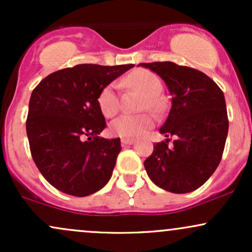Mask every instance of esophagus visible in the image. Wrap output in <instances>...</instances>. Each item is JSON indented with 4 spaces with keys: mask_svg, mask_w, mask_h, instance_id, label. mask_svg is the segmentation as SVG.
<instances>
[{
    "mask_svg": "<svg viewBox=\"0 0 252 252\" xmlns=\"http://www.w3.org/2000/svg\"><path fill=\"white\" fill-rule=\"evenodd\" d=\"M122 146H131V144L135 143V140H132V138H122Z\"/></svg>",
    "mask_w": 252,
    "mask_h": 252,
    "instance_id": "esophagus-1",
    "label": "esophagus"
}]
</instances>
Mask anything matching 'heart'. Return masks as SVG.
<instances>
[{
  "instance_id": "b5f03b06",
  "label": "heart",
  "mask_w": 252,
  "mask_h": 252,
  "mask_svg": "<svg viewBox=\"0 0 252 252\" xmlns=\"http://www.w3.org/2000/svg\"><path fill=\"white\" fill-rule=\"evenodd\" d=\"M121 84L142 92L146 97L142 104L143 110L149 109L150 111L160 112L163 109V102L160 97L163 91L162 82L153 72L146 70L136 71L123 79ZM98 105L105 117H112L117 114L120 110L117 83L109 84L100 91L98 96ZM154 120L149 115L135 116V115L124 114L112 121L110 124V131L118 137L136 138L146 134L152 128Z\"/></svg>"
}]
</instances>
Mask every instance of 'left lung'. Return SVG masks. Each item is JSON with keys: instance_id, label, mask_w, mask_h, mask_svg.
I'll use <instances>...</instances> for the list:
<instances>
[{"instance_id": "1", "label": "left lung", "mask_w": 252, "mask_h": 252, "mask_svg": "<svg viewBox=\"0 0 252 252\" xmlns=\"http://www.w3.org/2000/svg\"><path fill=\"white\" fill-rule=\"evenodd\" d=\"M166 83L172 108L160 132L166 141L154 144L144 161L156 186L172 193H189L202 186L221 160L228 131L224 94L202 72L172 62L140 63ZM176 137L168 147L169 137Z\"/></svg>"}]
</instances>
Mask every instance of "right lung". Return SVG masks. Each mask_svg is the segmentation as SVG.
Segmentation results:
<instances>
[{"label": "right lung", "instance_id": "right-lung-1", "mask_svg": "<svg viewBox=\"0 0 252 252\" xmlns=\"http://www.w3.org/2000/svg\"><path fill=\"white\" fill-rule=\"evenodd\" d=\"M131 67L80 63L53 72L32 92L26 122L32 158L60 192L86 196L111 178L122 148L120 138L98 136L106 126L98 96Z\"/></svg>", "mask_w": 252, "mask_h": 252}]
</instances>
